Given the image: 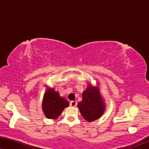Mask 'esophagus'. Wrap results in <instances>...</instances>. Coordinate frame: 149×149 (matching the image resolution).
I'll use <instances>...</instances> for the list:
<instances>
[{
  "instance_id": "1",
  "label": "esophagus",
  "mask_w": 149,
  "mask_h": 149,
  "mask_svg": "<svg viewBox=\"0 0 149 149\" xmlns=\"http://www.w3.org/2000/svg\"><path fill=\"white\" fill-rule=\"evenodd\" d=\"M70 105L72 107H75L77 105L76 101H75V100H74V101H72L70 102Z\"/></svg>"
}]
</instances>
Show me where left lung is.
<instances>
[{"mask_svg":"<svg viewBox=\"0 0 149 149\" xmlns=\"http://www.w3.org/2000/svg\"><path fill=\"white\" fill-rule=\"evenodd\" d=\"M81 116L91 122L99 118L105 110V105L97 86L88 85L82 93V100L77 104Z\"/></svg>","mask_w":149,"mask_h":149,"instance_id":"obj_1","label":"left lung"}]
</instances>
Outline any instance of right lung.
<instances>
[{"instance_id": "obj_1", "label": "right lung", "mask_w": 149, "mask_h": 149, "mask_svg": "<svg viewBox=\"0 0 149 149\" xmlns=\"http://www.w3.org/2000/svg\"><path fill=\"white\" fill-rule=\"evenodd\" d=\"M68 106V100L60 96L57 91L53 88L47 90L43 98L42 111L48 119H56Z\"/></svg>"}]
</instances>
